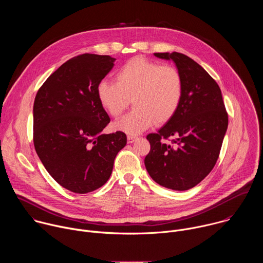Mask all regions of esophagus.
<instances>
[{"instance_id":"1","label":"esophagus","mask_w":263,"mask_h":263,"mask_svg":"<svg viewBox=\"0 0 263 263\" xmlns=\"http://www.w3.org/2000/svg\"><path fill=\"white\" fill-rule=\"evenodd\" d=\"M128 143H132V142H134L138 137L137 136H133V135H128Z\"/></svg>"}]
</instances>
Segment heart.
I'll return each mask as SVG.
<instances>
[{
  "label": "heart",
  "instance_id": "obj_1",
  "mask_svg": "<svg viewBox=\"0 0 263 263\" xmlns=\"http://www.w3.org/2000/svg\"><path fill=\"white\" fill-rule=\"evenodd\" d=\"M184 92V81L176 66L161 65L141 57L123 64L116 72V83L102 80L97 86L101 105L119 119L129 107L134 108L115 129L138 134L154 123L168 122L178 111Z\"/></svg>",
  "mask_w": 263,
  "mask_h": 263
}]
</instances>
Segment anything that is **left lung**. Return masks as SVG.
<instances>
[{
	"label": "left lung",
	"instance_id": "obj_1",
	"mask_svg": "<svg viewBox=\"0 0 263 263\" xmlns=\"http://www.w3.org/2000/svg\"><path fill=\"white\" fill-rule=\"evenodd\" d=\"M154 55L176 63L184 92L176 115L157 133L146 135L151 149L144 165L159 185L187 191L214 167L228 128V114L219 86L195 60L177 52Z\"/></svg>",
	"mask_w": 263,
	"mask_h": 263
}]
</instances>
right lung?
Masks as SVG:
<instances>
[{
	"label": "right lung",
	"instance_id": "right-lung-1",
	"mask_svg": "<svg viewBox=\"0 0 263 263\" xmlns=\"http://www.w3.org/2000/svg\"><path fill=\"white\" fill-rule=\"evenodd\" d=\"M115 60L88 53L72 57L35 97V151L52 178L72 193L87 194L103 186L127 143L122 131L102 134L110 119L98 99L97 86Z\"/></svg>",
	"mask_w": 263,
	"mask_h": 263
}]
</instances>
